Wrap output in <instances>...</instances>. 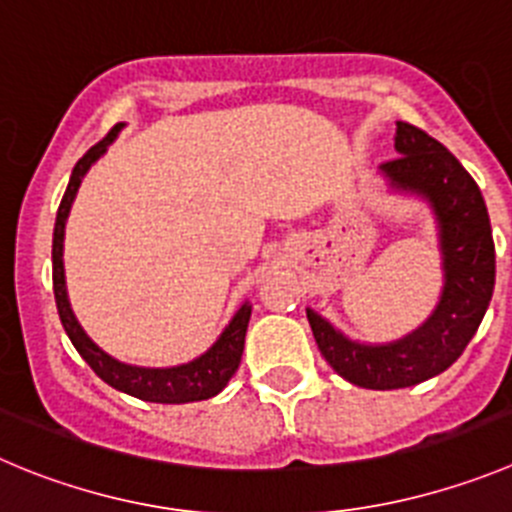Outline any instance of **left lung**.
<instances>
[{"label": "left lung", "instance_id": "left-lung-1", "mask_svg": "<svg viewBox=\"0 0 512 512\" xmlns=\"http://www.w3.org/2000/svg\"><path fill=\"white\" fill-rule=\"evenodd\" d=\"M396 159L381 164L391 189L427 199L437 217L444 285L437 308L409 336L358 343L305 310L323 358L364 389H404L450 369L480 328L495 288V245L480 186L439 141L396 121Z\"/></svg>", "mask_w": 512, "mask_h": 512}]
</instances>
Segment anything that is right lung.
<instances>
[{
	"label": "right lung",
	"instance_id": "obj_1",
	"mask_svg": "<svg viewBox=\"0 0 512 512\" xmlns=\"http://www.w3.org/2000/svg\"><path fill=\"white\" fill-rule=\"evenodd\" d=\"M123 123L111 128V133L103 141L95 143L88 154L75 164L73 174H70V184L65 189L60 209H57L55 232H52V290H55L57 313L65 333L73 341L75 351L85 358V364L100 376L108 386L131 394L141 401H156V404H186V401H202L212 399L219 391L227 386L232 379L237 366L242 361V351H245V333L247 323H250L252 305L245 303L229 326L224 328L222 336L214 341V346L199 358L181 366H169V369H148V366H131L123 364L118 358L108 356L103 348L95 346L83 331V326L75 318L73 308L68 300V288H65V267H62V240H65V222H68L70 207L75 202V194L80 189V181L88 174L90 166L105 154V148L111 146L113 138L118 136Z\"/></svg>",
	"mask_w": 512,
	"mask_h": 512
}]
</instances>
